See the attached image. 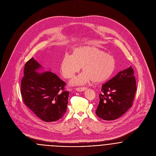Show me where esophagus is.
<instances>
[{
  "mask_svg": "<svg viewBox=\"0 0 156 156\" xmlns=\"http://www.w3.org/2000/svg\"><path fill=\"white\" fill-rule=\"evenodd\" d=\"M87 89V88L85 87H82V88H76V90L78 92H82V91H84Z\"/></svg>",
  "mask_w": 156,
  "mask_h": 156,
  "instance_id": "obj_1",
  "label": "esophagus"
}]
</instances>
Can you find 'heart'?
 <instances>
[{
    "label": "heart",
    "instance_id": "b5f03b06",
    "mask_svg": "<svg viewBox=\"0 0 156 156\" xmlns=\"http://www.w3.org/2000/svg\"><path fill=\"white\" fill-rule=\"evenodd\" d=\"M81 67L83 72L71 80V85H83L91 80L95 83L105 82L113 74L116 62L113 56L96 47L81 46L74 48L71 55L63 57L61 72L65 78L70 79Z\"/></svg>",
    "mask_w": 156,
    "mask_h": 156
}]
</instances>
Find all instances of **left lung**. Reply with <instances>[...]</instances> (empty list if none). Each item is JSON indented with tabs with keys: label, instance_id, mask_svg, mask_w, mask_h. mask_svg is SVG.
I'll use <instances>...</instances> for the list:
<instances>
[{
	"label": "left lung",
	"instance_id": "left-lung-1",
	"mask_svg": "<svg viewBox=\"0 0 156 156\" xmlns=\"http://www.w3.org/2000/svg\"><path fill=\"white\" fill-rule=\"evenodd\" d=\"M136 85L132 67L119 71L102 85L96 115L106 121L116 119L124 115L133 105Z\"/></svg>",
	"mask_w": 156,
	"mask_h": 156
}]
</instances>
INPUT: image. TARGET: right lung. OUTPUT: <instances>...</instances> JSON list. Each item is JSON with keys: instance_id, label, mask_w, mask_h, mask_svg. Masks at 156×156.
<instances>
[{"instance_id": "1", "label": "right lung", "mask_w": 156, "mask_h": 156, "mask_svg": "<svg viewBox=\"0 0 156 156\" xmlns=\"http://www.w3.org/2000/svg\"><path fill=\"white\" fill-rule=\"evenodd\" d=\"M42 66L34 58L26 64L21 82L24 103L45 122L62 118L67 111L69 92L66 83L50 71L37 72Z\"/></svg>"}]
</instances>
